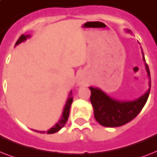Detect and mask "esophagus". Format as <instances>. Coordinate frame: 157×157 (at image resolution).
<instances>
[{
	"instance_id": "esophagus-1",
	"label": "esophagus",
	"mask_w": 157,
	"mask_h": 157,
	"mask_svg": "<svg viewBox=\"0 0 157 157\" xmlns=\"http://www.w3.org/2000/svg\"><path fill=\"white\" fill-rule=\"evenodd\" d=\"M79 84H80V85H83V84H85V81H83V80H80V81H79Z\"/></svg>"
}]
</instances>
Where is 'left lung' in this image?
<instances>
[{"instance_id": "obj_1", "label": "left lung", "mask_w": 157, "mask_h": 157, "mask_svg": "<svg viewBox=\"0 0 157 157\" xmlns=\"http://www.w3.org/2000/svg\"><path fill=\"white\" fill-rule=\"evenodd\" d=\"M144 59L145 60L144 56ZM146 69L149 78L151 79L147 63ZM90 89L91 90L90 101L94 107L95 119L101 126L116 127L129 123L138 115L147 102L151 88L137 100L121 102L111 99L99 89L93 87H90Z\"/></svg>"}]
</instances>
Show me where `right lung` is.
<instances>
[{"instance_id": "1", "label": "right lung", "mask_w": 157, "mask_h": 157, "mask_svg": "<svg viewBox=\"0 0 157 157\" xmlns=\"http://www.w3.org/2000/svg\"><path fill=\"white\" fill-rule=\"evenodd\" d=\"M28 37H30V35H24V34H21V36L19 37V39H17V41L16 42V44L15 46L19 44L21 42L25 41V39H27ZM72 94V92L70 93V95ZM69 95V98L68 100L67 101V102H66V105H65V107H64V109H63V115L61 117V119L59 121V123L56 124L55 127H53L52 128L48 131V134H53V133H56V132H59V130L62 128V127L65 125V123H67V118H68V116H69V111H70V107H71V104L72 102V100H73V98L71 97ZM37 132H38V131H35ZM43 133H45V132H43Z\"/></svg>"}]
</instances>
